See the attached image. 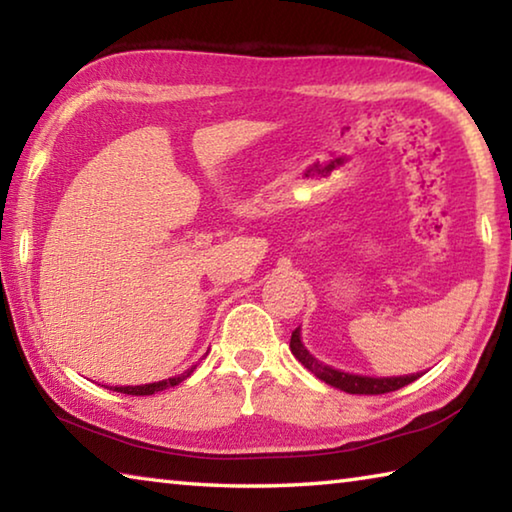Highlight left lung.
Returning a JSON list of instances; mask_svg holds the SVG:
<instances>
[{
	"label": "left lung",
	"instance_id": "obj_1",
	"mask_svg": "<svg viewBox=\"0 0 512 512\" xmlns=\"http://www.w3.org/2000/svg\"><path fill=\"white\" fill-rule=\"evenodd\" d=\"M291 352L302 366H305L311 375H316L320 381L325 384L341 388V391L350 393V395H381V393H391L397 391V388L409 386L411 381L418 379L420 375H406V377H361V375H350V372H341L325 366L318 359L311 357L307 352L305 345L300 341V327H296V332L291 334Z\"/></svg>",
	"mask_w": 512,
	"mask_h": 512
}]
</instances>
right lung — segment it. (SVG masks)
Segmentation results:
<instances>
[{"label":"right lung","mask_w":512,"mask_h":512,"mask_svg":"<svg viewBox=\"0 0 512 512\" xmlns=\"http://www.w3.org/2000/svg\"><path fill=\"white\" fill-rule=\"evenodd\" d=\"M194 368H196V366L185 370L183 375L171 377V379H162V381H155V384H144V386H115V388H112V391L126 393V395H153V393H158V391H164V388H169V386H178L180 381H185L189 375H192Z\"/></svg>","instance_id":"1"}]
</instances>
